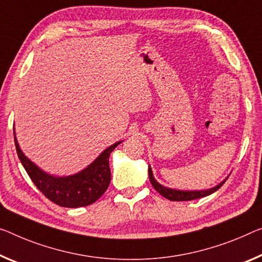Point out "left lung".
Here are the masks:
<instances>
[{
  "label": "left lung",
  "instance_id": "1",
  "mask_svg": "<svg viewBox=\"0 0 262 262\" xmlns=\"http://www.w3.org/2000/svg\"><path fill=\"white\" fill-rule=\"evenodd\" d=\"M148 178H150V182L152 184V186L155 187V190L157 192H159L160 194L168 200L172 201H187V200H193V199H198V198H203V196L210 195L212 193H214L216 190L223 186L224 183L226 182V179L224 182H221L220 184L216 185V186L208 188V190H204V191H180V190H173V188H168L165 187L163 185H160L157 180L155 179L154 173H152L151 167L148 166Z\"/></svg>",
  "mask_w": 262,
  "mask_h": 262
}]
</instances>
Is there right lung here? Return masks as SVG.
<instances>
[{
	"label": "right lung",
	"instance_id": "right-lung-1",
	"mask_svg": "<svg viewBox=\"0 0 262 262\" xmlns=\"http://www.w3.org/2000/svg\"><path fill=\"white\" fill-rule=\"evenodd\" d=\"M14 138L16 151L23 167L30 179L48 199L62 207H83L94 204L107 190L111 180L108 157L122 142H117L104 150L89 166L78 173L68 177H55L42 171L19 148L17 139Z\"/></svg>",
	"mask_w": 262,
	"mask_h": 262
}]
</instances>
